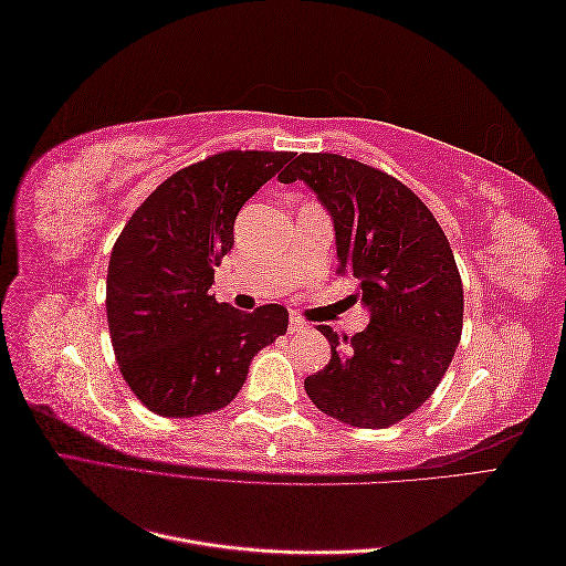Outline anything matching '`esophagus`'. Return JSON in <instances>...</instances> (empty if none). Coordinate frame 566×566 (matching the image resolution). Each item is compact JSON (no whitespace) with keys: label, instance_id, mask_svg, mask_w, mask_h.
<instances>
[{"label":"esophagus","instance_id":"34e87169","mask_svg":"<svg viewBox=\"0 0 566 566\" xmlns=\"http://www.w3.org/2000/svg\"><path fill=\"white\" fill-rule=\"evenodd\" d=\"M304 328H306V323L300 316H290V321H287V331L290 333L295 335V333H302Z\"/></svg>","mask_w":566,"mask_h":566}]
</instances>
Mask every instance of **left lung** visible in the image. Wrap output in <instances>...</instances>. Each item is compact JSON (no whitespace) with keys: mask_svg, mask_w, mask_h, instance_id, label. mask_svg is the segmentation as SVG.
<instances>
[{"mask_svg":"<svg viewBox=\"0 0 566 566\" xmlns=\"http://www.w3.org/2000/svg\"><path fill=\"white\" fill-rule=\"evenodd\" d=\"M302 179L333 217L337 273L358 281L370 323L352 337L318 331L331 361L304 380L318 410L385 430L432 397L462 333V281L439 221L399 179L337 156L302 153L279 177Z\"/></svg>","mask_w":566,"mask_h":566,"instance_id":"1","label":"left lung"}]
</instances>
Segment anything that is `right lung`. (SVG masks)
<instances>
[{"mask_svg": "<svg viewBox=\"0 0 566 566\" xmlns=\"http://www.w3.org/2000/svg\"><path fill=\"white\" fill-rule=\"evenodd\" d=\"M287 150H224L153 191L111 252L106 314L119 373L163 418L208 416L241 391L254 354L287 331L281 304L238 312L210 295L233 221Z\"/></svg>", "mask_w": 566, "mask_h": 566, "instance_id": "1", "label": "right lung"}]
</instances>
